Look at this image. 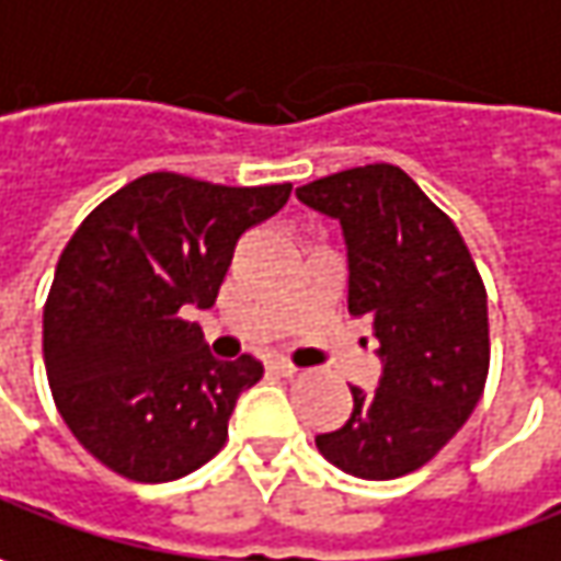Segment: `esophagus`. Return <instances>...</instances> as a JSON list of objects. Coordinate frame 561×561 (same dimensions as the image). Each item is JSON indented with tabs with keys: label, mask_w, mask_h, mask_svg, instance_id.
I'll list each match as a JSON object with an SVG mask.
<instances>
[{
	"label": "esophagus",
	"mask_w": 561,
	"mask_h": 561,
	"mask_svg": "<svg viewBox=\"0 0 561 561\" xmlns=\"http://www.w3.org/2000/svg\"><path fill=\"white\" fill-rule=\"evenodd\" d=\"M266 367H270L273 374H279V377H295V374H298V367H295L291 360H285V357H270Z\"/></svg>",
	"instance_id": "1"
}]
</instances>
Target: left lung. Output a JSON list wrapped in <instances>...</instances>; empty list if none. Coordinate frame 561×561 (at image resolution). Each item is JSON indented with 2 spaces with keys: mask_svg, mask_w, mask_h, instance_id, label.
<instances>
[{
  "mask_svg": "<svg viewBox=\"0 0 561 561\" xmlns=\"http://www.w3.org/2000/svg\"><path fill=\"white\" fill-rule=\"evenodd\" d=\"M342 226L348 310L374 320L382 374L352 386V417L317 436L339 471L392 480L426 465L471 417L490 370L486 288L449 216L399 165L345 169L295 191Z\"/></svg>",
  "mask_w": 561,
  "mask_h": 561,
  "instance_id": "obj_1",
  "label": "left lung"
}]
</instances>
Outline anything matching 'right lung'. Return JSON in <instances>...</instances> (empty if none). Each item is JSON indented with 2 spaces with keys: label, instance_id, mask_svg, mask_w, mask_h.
Here are the masks:
<instances>
[{
  "label": "right lung",
  "instance_id": "add662e5",
  "mask_svg": "<svg viewBox=\"0 0 561 561\" xmlns=\"http://www.w3.org/2000/svg\"><path fill=\"white\" fill-rule=\"evenodd\" d=\"M291 184L226 187L140 175L71 234L43 307V360L61 421L93 458L137 483L197 471L263 364L216 360L184 320L216 305L234 244L285 207Z\"/></svg>",
  "mask_w": 561,
  "mask_h": 561
}]
</instances>
